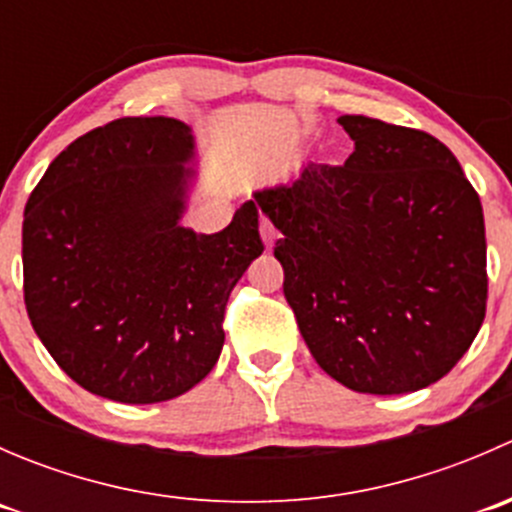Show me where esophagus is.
<instances>
[{"label": "esophagus", "instance_id": "esophagus-1", "mask_svg": "<svg viewBox=\"0 0 512 512\" xmlns=\"http://www.w3.org/2000/svg\"><path fill=\"white\" fill-rule=\"evenodd\" d=\"M260 235H262V240H265V245H267V247L275 245L277 232H275V227H272L270 223H267V220H262V223H260Z\"/></svg>", "mask_w": 512, "mask_h": 512}]
</instances>
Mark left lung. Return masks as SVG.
I'll list each match as a JSON object with an SVG mask.
<instances>
[{
	"instance_id": "8db88e82",
	"label": "left lung",
	"mask_w": 512,
	"mask_h": 512,
	"mask_svg": "<svg viewBox=\"0 0 512 512\" xmlns=\"http://www.w3.org/2000/svg\"><path fill=\"white\" fill-rule=\"evenodd\" d=\"M337 121L354 141L347 163H307L252 205L282 232V289L314 361L359 394L426 389L485 319L480 198L438 138Z\"/></svg>"
}]
</instances>
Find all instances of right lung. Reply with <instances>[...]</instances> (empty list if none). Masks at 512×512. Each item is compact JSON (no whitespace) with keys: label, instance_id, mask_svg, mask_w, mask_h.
<instances>
[{"label":"right lung","instance_id":"right-lung-1","mask_svg":"<svg viewBox=\"0 0 512 512\" xmlns=\"http://www.w3.org/2000/svg\"><path fill=\"white\" fill-rule=\"evenodd\" d=\"M195 138L118 118L51 160L24 208V304L56 364L121 404H158L210 374L232 287L262 255L257 208L213 235L180 225Z\"/></svg>","mask_w":512,"mask_h":512}]
</instances>
